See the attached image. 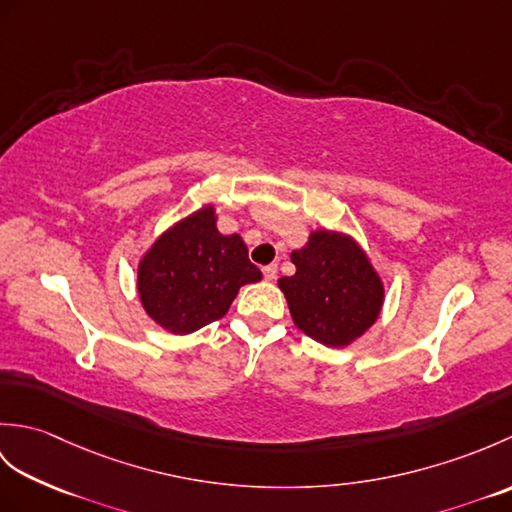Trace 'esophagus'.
<instances>
[{
    "label": "esophagus",
    "instance_id": "esophagus-1",
    "mask_svg": "<svg viewBox=\"0 0 512 512\" xmlns=\"http://www.w3.org/2000/svg\"><path fill=\"white\" fill-rule=\"evenodd\" d=\"M262 273H264V279H266V281H275V279H277V264L264 266Z\"/></svg>",
    "mask_w": 512,
    "mask_h": 512
}]
</instances>
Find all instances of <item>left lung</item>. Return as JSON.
<instances>
[{
    "mask_svg": "<svg viewBox=\"0 0 512 512\" xmlns=\"http://www.w3.org/2000/svg\"><path fill=\"white\" fill-rule=\"evenodd\" d=\"M290 259L297 273L281 277L279 288L292 321L310 339L345 347L376 323L385 301L383 281L350 235L312 231Z\"/></svg>",
    "mask_w": 512,
    "mask_h": 512,
    "instance_id": "left-lung-1",
    "label": "left lung"
}]
</instances>
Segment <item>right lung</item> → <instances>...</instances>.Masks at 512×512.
Returning <instances> with one entry per match:
<instances>
[{"instance_id": "right-lung-1", "label": "right lung", "mask_w": 512, "mask_h": 512, "mask_svg": "<svg viewBox=\"0 0 512 512\" xmlns=\"http://www.w3.org/2000/svg\"><path fill=\"white\" fill-rule=\"evenodd\" d=\"M211 204L162 233L138 264L145 312L171 334H191L231 308L237 292L262 279L244 239L217 231Z\"/></svg>"}]
</instances>
